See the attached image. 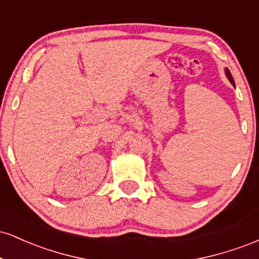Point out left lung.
Listing matches in <instances>:
<instances>
[{"instance_id":"left-lung-1","label":"left lung","mask_w":259,"mask_h":259,"mask_svg":"<svg viewBox=\"0 0 259 259\" xmlns=\"http://www.w3.org/2000/svg\"><path fill=\"white\" fill-rule=\"evenodd\" d=\"M225 73H227V76H228V79L230 80V82L233 85H235V82H234V79H233V76H231V73H230V70L229 69H225Z\"/></svg>"}]
</instances>
